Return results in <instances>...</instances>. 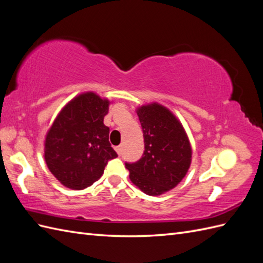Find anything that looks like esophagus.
<instances>
[{"instance_id": "1", "label": "esophagus", "mask_w": 263, "mask_h": 263, "mask_svg": "<svg viewBox=\"0 0 263 263\" xmlns=\"http://www.w3.org/2000/svg\"><path fill=\"white\" fill-rule=\"evenodd\" d=\"M122 149H123V148H122L121 146L116 147V149H115V150H116V153H117V155H118V156H121V155H122Z\"/></svg>"}]
</instances>
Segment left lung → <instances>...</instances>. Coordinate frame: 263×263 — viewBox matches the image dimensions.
Returning a JSON list of instances; mask_svg holds the SVG:
<instances>
[{"instance_id": "left-lung-1", "label": "left lung", "mask_w": 263, "mask_h": 263, "mask_svg": "<svg viewBox=\"0 0 263 263\" xmlns=\"http://www.w3.org/2000/svg\"><path fill=\"white\" fill-rule=\"evenodd\" d=\"M144 134L139 161L126 163L130 181L147 195L158 196L176 187L192 161V147L184 127L169 108L150 103L136 109Z\"/></svg>"}]
</instances>
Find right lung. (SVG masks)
<instances>
[{"label":"right lung","instance_id":"right-lung-1","mask_svg":"<svg viewBox=\"0 0 263 263\" xmlns=\"http://www.w3.org/2000/svg\"><path fill=\"white\" fill-rule=\"evenodd\" d=\"M110 102L94 92L77 95L54 118L46 134L44 158L62 185L83 190L98 181L108 160L117 157L104 125Z\"/></svg>","mask_w":263,"mask_h":263}]
</instances>
